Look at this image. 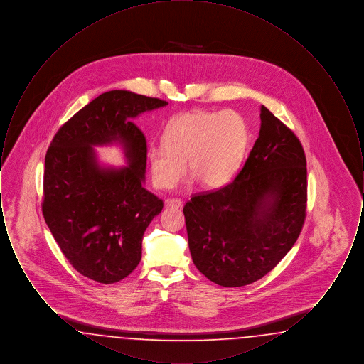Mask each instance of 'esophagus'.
Returning <instances> with one entry per match:
<instances>
[{
  "label": "esophagus",
  "mask_w": 364,
  "mask_h": 364,
  "mask_svg": "<svg viewBox=\"0 0 364 364\" xmlns=\"http://www.w3.org/2000/svg\"><path fill=\"white\" fill-rule=\"evenodd\" d=\"M166 206H168V208H181V206H183V200H181V199H177V198H171V199L166 200Z\"/></svg>",
  "instance_id": "esophagus-1"
}]
</instances>
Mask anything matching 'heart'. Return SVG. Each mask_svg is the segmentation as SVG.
I'll use <instances>...</instances> for the list:
<instances>
[{
  "mask_svg": "<svg viewBox=\"0 0 364 364\" xmlns=\"http://www.w3.org/2000/svg\"><path fill=\"white\" fill-rule=\"evenodd\" d=\"M164 146L149 151L154 186L171 190L191 172L208 188L228 184L247 154L250 129L245 119L233 110H192L168 125Z\"/></svg>",
  "mask_w": 364,
  "mask_h": 364,
  "instance_id": "1",
  "label": "heart"
}]
</instances>
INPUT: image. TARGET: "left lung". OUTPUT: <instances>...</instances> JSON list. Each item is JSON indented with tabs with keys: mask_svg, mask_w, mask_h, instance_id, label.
Wrapping results in <instances>:
<instances>
[{
	"mask_svg": "<svg viewBox=\"0 0 364 364\" xmlns=\"http://www.w3.org/2000/svg\"><path fill=\"white\" fill-rule=\"evenodd\" d=\"M240 172L183 208L191 257L210 281L244 287L272 272L297 240L307 210V161L294 131L264 106Z\"/></svg>",
	"mask_w": 364,
	"mask_h": 364,
	"instance_id": "left-lung-1",
	"label": "left lung"
}]
</instances>
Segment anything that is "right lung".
Segmentation results:
<instances>
[{"label": "right lung", "instance_id": "1", "mask_svg": "<svg viewBox=\"0 0 364 364\" xmlns=\"http://www.w3.org/2000/svg\"><path fill=\"white\" fill-rule=\"evenodd\" d=\"M168 102L113 90L73 114L54 135L45 156L42 214L76 272L101 284L129 276L141 259L146 228L164 208L143 187L147 141L132 122ZM119 139L130 166L102 170L92 145Z\"/></svg>", "mask_w": 364, "mask_h": 364}]
</instances>
